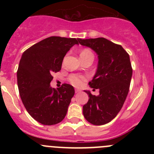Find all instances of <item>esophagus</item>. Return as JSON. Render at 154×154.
<instances>
[{"instance_id":"obj_1","label":"esophagus","mask_w":154,"mask_h":154,"mask_svg":"<svg viewBox=\"0 0 154 154\" xmlns=\"http://www.w3.org/2000/svg\"><path fill=\"white\" fill-rule=\"evenodd\" d=\"M75 91V93H79V92H80L79 89H76Z\"/></svg>"}]
</instances>
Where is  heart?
<instances>
[{
    "label": "heart",
    "mask_w": 154,
    "mask_h": 154,
    "mask_svg": "<svg viewBox=\"0 0 154 154\" xmlns=\"http://www.w3.org/2000/svg\"><path fill=\"white\" fill-rule=\"evenodd\" d=\"M91 52L89 50L84 49L82 51L81 54H85V53H89ZM80 54V55H81ZM85 78L83 75H71L69 77V81L70 82V83L72 85H75V86H80L83 83V82L85 81Z\"/></svg>",
    "instance_id": "1"
}]
</instances>
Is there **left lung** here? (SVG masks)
I'll use <instances>...</instances> for the list:
<instances>
[{
	"label": "left lung",
	"instance_id": "obj_1",
	"mask_svg": "<svg viewBox=\"0 0 154 154\" xmlns=\"http://www.w3.org/2000/svg\"><path fill=\"white\" fill-rule=\"evenodd\" d=\"M78 41L98 55L97 69L89 85L93 90L99 89V94L92 96L84 90L89 95L82 107L84 117L93 125L106 124L119 113L129 92L133 75L130 55L122 46L104 38Z\"/></svg>",
	"mask_w": 154,
	"mask_h": 154
}]
</instances>
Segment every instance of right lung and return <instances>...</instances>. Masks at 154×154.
I'll use <instances>...</instances> for the list:
<instances>
[{
    "instance_id": "obj_1",
    "label": "right lung",
    "mask_w": 154,
    "mask_h": 154,
    "mask_svg": "<svg viewBox=\"0 0 154 154\" xmlns=\"http://www.w3.org/2000/svg\"><path fill=\"white\" fill-rule=\"evenodd\" d=\"M78 39L52 36L30 47L22 54L17 72V86L24 107L43 125L60 123L75 94L72 85H50L53 72L62 69L63 58Z\"/></svg>"
}]
</instances>
